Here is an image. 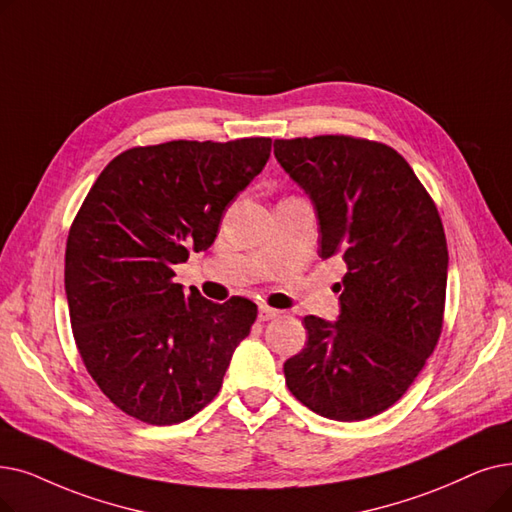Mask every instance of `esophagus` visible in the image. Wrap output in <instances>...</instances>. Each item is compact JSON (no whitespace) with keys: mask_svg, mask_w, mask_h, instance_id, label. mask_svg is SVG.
I'll return each instance as SVG.
<instances>
[{"mask_svg":"<svg viewBox=\"0 0 512 512\" xmlns=\"http://www.w3.org/2000/svg\"><path fill=\"white\" fill-rule=\"evenodd\" d=\"M278 316H280V311L274 309V307H268V305L259 307V322H268V320H274Z\"/></svg>","mask_w":512,"mask_h":512,"instance_id":"34e87169","label":"esophagus"}]
</instances>
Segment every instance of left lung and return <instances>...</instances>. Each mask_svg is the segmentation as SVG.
Masks as SVG:
<instances>
[{
  "label": "left lung",
  "mask_w": 512,
  "mask_h": 512,
  "mask_svg": "<svg viewBox=\"0 0 512 512\" xmlns=\"http://www.w3.org/2000/svg\"><path fill=\"white\" fill-rule=\"evenodd\" d=\"M282 169L314 203L320 257L347 265L337 322L305 316L286 385L320 416L391 408L433 353L446 307L448 244L433 198L402 154L351 136L276 140Z\"/></svg>",
  "instance_id": "left-lung-1"
}]
</instances>
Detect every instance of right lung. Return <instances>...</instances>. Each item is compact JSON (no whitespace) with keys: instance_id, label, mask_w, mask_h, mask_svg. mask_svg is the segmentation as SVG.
<instances>
[{"instance_id":"1","label":"right lung","mask_w":512,"mask_h":512,"mask_svg":"<svg viewBox=\"0 0 512 512\" xmlns=\"http://www.w3.org/2000/svg\"><path fill=\"white\" fill-rule=\"evenodd\" d=\"M270 150V138L129 148L104 167L73 221L64 288L79 355L110 402L146 425L201 412L249 337L253 301L184 293L173 265L211 247Z\"/></svg>"}]
</instances>
